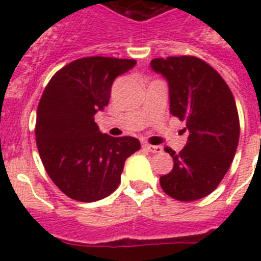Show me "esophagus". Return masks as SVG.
I'll return each instance as SVG.
<instances>
[{
	"mask_svg": "<svg viewBox=\"0 0 261 261\" xmlns=\"http://www.w3.org/2000/svg\"><path fill=\"white\" fill-rule=\"evenodd\" d=\"M145 149L150 151V153H162L163 147L161 145H150V144H145L144 145Z\"/></svg>",
	"mask_w": 261,
	"mask_h": 261,
	"instance_id": "esophagus-1",
	"label": "esophagus"
}]
</instances>
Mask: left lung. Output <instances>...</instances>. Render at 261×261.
Wrapping results in <instances>:
<instances>
[{
  "label": "left lung",
  "instance_id": "obj_1",
  "mask_svg": "<svg viewBox=\"0 0 261 261\" xmlns=\"http://www.w3.org/2000/svg\"><path fill=\"white\" fill-rule=\"evenodd\" d=\"M150 68L168 84L170 112L186 121L188 140L180 153L165 147L174 167L159 179L179 201H195L216 190L230 168L239 141L234 96L209 64L192 56L154 59Z\"/></svg>",
  "mask_w": 261,
  "mask_h": 261
}]
</instances>
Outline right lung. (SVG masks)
<instances>
[{"instance_id":"add662e5","label":"right lung","mask_w":261,"mask_h":261,"mask_svg":"<svg viewBox=\"0 0 261 261\" xmlns=\"http://www.w3.org/2000/svg\"><path fill=\"white\" fill-rule=\"evenodd\" d=\"M135 60L84 57L50 78L36 114V145L41 162L61 192L77 201L102 200L120 184L126 158L140 150L135 137L102 133L94 116L110 102L115 78Z\"/></svg>"}]
</instances>
